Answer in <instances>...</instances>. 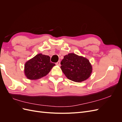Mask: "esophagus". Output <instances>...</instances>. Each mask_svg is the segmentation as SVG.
I'll list each match as a JSON object with an SVG mask.
<instances>
[{
    "label": "esophagus",
    "instance_id": "esophagus-1",
    "mask_svg": "<svg viewBox=\"0 0 122 122\" xmlns=\"http://www.w3.org/2000/svg\"><path fill=\"white\" fill-rule=\"evenodd\" d=\"M56 65H57V66H60V65H61V61H58L56 63Z\"/></svg>",
    "mask_w": 122,
    "mask_h": 122
}]
</instances>
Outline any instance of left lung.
<instances>
[{
  "label": "left lung",
  "instance_id": "obj_1",
  "mask_svg": "<svg viewBox=\"0 0 122 122\" xmlns=\"http://www.w3.org/2000/svg\"><path fill=\"white\" fill-rule=\"evenodd\" d=\"M62 71L67 78L75 82H82L91 76L92 67L87 59L74 53H69L61 62Z\"/></svg>",
  "mask_w": 122,
  "mask_h": 122
}]
</instances>
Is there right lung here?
<instances>
[{
  "label": "right lung",
  "mask_w": 122,
  "mask_h": 122,
  "mask_svg": "<svg viewBox=\"0 0 122 122\" xmlns=\"http://www.w3.org/2000/svg\"><path fill=\"white\" fill-rule=\"evenodd\" d=\"M55 65L50 56L40 53L26 62L25 75L29 79H38L47 75Z\"/></svg>",
  "instance_id": "obj_1"
}]
</instances>
